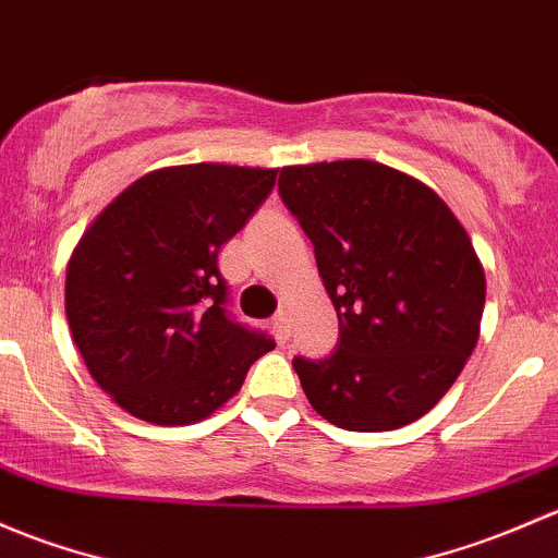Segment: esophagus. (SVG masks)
<instances>
[{
  "label": "esophagus",
  "instance_id": "obj_1",
  "mask_svg": "<svg viewBox=\"0 0 558 558\" xmlns=\"http://www.w3.org/2000/svg\"><path fill=\"white\" fill-rule=\"evenodd\" d=\"M274 327H277L281 336H287V312L284 308H279V312L274 314Z\"/></svg>",
  "mask_w": 558,
  "mask_h": 558
}]
</instances>
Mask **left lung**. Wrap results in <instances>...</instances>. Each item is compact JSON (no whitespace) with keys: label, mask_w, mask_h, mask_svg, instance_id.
<instances>
[{"label":"left lung","mask_w":558,"mask_h":558,"mask_svg":"<svg viewBox=\"0 0 558 558\" xmlns=\"http://www.w3.org/2000/svg\"><path fill=\"white\" fill-rule=\"evenodd\" d=\"M279 195L338 314L336 352L292 360L308 403L354 433L422 418L478 341L486 279L464 228L438 193L376 160L287 166Z\"/></svg>","instance_id":"left-lung-1"}]
</instances>
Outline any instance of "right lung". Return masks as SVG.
<instances>
[{
	"instance_id": "right-lung-1",
	"label": "right lung",
	"mask_w": 558,
	"mask_h": 558,
	"mask_svg": "<svg viewBox=\"0 0 558 558\" xmlns=\"http://www.w3.org/2000/svg\"><path fill=\"white\" fill-rule=\"evenodd\" d=\"M277 169L193 163L136 180L96 217L66 268V319L85 367L142 422L193 424L274 349L228 312L217 257Z\"/></svg>"
}]
</instances>
